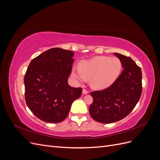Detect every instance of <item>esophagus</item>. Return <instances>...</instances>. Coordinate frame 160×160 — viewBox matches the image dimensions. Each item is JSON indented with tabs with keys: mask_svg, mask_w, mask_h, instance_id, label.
<instances>
[{
	"mask_svg": "<svg viewBox=\"0 0 160 160\" xmlns=\"http://www.w3.org/2000/svg\"><path fill=\"white\" fill-rule=\"evenodd\" d=\"M83 93L84 95L88 94V93H89V91H88V90L85 89H83Z\"/></svg>",
	"mask_w": 160,
	"mask_h": 160,
	"instance_id": "esophagus-1",
	"label": "esophagus"
}]
</instances>
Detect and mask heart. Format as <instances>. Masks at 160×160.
I'll return each mask as SVG.
<instances>
[{"instance_id": "1", "label": "heart", "mask_w": 160, "mask_h": 160, "mask_svg": "<svg viewBox=\"0 0 160 160\" xmlns=\"http://www.w3.org/2000/svg\"><path fill=\"white\" fill-rule=\"evenodd\" d=\"M122 69V63L118 57L98 56L81 61L79 67H72L71 73L79 83L91 79L92 88L103 89L115 83Z\"/></svg>"}]
</instances>
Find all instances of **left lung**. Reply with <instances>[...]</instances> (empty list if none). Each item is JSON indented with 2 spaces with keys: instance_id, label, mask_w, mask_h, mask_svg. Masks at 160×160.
I'll list each match as a JSON object with an SVG mask.
<instances>
[{
  "instance_id": "8db88e82",
  "label": "left lung",
  "mask_w": 160,
  "mask_h": 160,
  "mask_svg": "<svg viewBox=\"0 0 160 160\" xmlns=\"http://www.w3.org/2000/svg\"><path fill=\"white\" fill-rule=\"evenodd\" d=\"M122 61L123 70L115 83L101 91L91 92L93 101L89 113L96 122L111 123L125 118L132 111L141 97V68L129 57L114 52Z\"/></svg>"
}]
</instances>
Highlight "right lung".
<instances>
[{
    "label": "right lung",
    "instance_id": "1",
    "mask_svg": "<svg viewBox=\"0 0 160 160\" xmlns=\"http://www.w3.org/2000/svg\"><path fill=\"white\" fill-rule=\"evenodd\" d=\"M74 53L52 48L33 59L24 78L26 103L43 122L56 123L65 120L74 100L80 98L81 88L68 84Z\"/></svg>",
    "mask_w": 160,
    "mask_h": 160
}]
</instances>
